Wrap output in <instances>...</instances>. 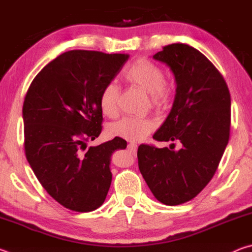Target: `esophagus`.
<instances>
[{
	"label": "esophagus",
	"mask_w": 252,
	"mask_h": 252,
	"mask_svg": "<svg viewBox=\"0 0 252 252\" xmlns=\"http://www.w3.org/2000/svg\"><path fill=\"white\" fill-rule=\"evenodd\" d=\"M136 148H138V146H136L134 142H130L129 144H127V149H129V150H131V151H133V152H135Z\"/></svg>",
	"instance_id": "esophagus-1"
}]
</instances>
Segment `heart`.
<instances>
[{
    "instance_id": "b5f03b06",
    "label": "heart",
    "mask_w": 252,
    "mask_h": 252,
    "mask_svg": "<svg viewBox=\"0 0 252 252\" xmlns=\"http://www.w3.org/2000/svg\"><path fill=\"white\" fill-rule=\"evenodd\" d=\"M121 79L127 85L135 87L149 93L150 103L156 109H163L171 101L172 91L170 84L164 80V72L156 62L146 58H139L123 69ZM120 88L116 83H106L100 93V106L102 112L112 117L118 112ZM156 122L148 118L123 117L111 123L109 132L112 135L138 141L146 138L155 130Z\"/></svg>"
}]
</instances>
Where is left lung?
Returning a JSON list of instances; mask_svg holds the SVG:
<instances>
[{"label": "left lung", "mask_w": 252, "mask_h": 252, "mask_svg": "<svg viewBox=\"0 0 252 252\" xmlns=\"http://www.w3.org/2000/svg\"><path fill=\"white\" fill-rule=\"evenodd\" d=\"M153 58L170 66L177 82L171 112L153 139L178 141L181 149L141 144L138 163L153 195L178 206L197 197L215 176L229 141L231 99L222 74L192 46L165 45Z\"/></svg>", "instance_id": "8db88e82"}]
</instances>
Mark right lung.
<instances>
[{"instance_id":"right-lung-1","label":"right lung","mask_w":252,"mask_h":252,"mask_svg":"<svg viewBox=\"0 0 252 252\" xmlns=\"http://www.w3.org/2000/svg\"><path fill=\"white\" fill-rule=\"evenodd\" d=\"M129 57L67 51L37 73L25 95V157L46 192L72 211L102 206L112 181L111 155L126 148L119 136L97 147L87 142L102 131V89Z\"/></svg>"}]
</instances>
